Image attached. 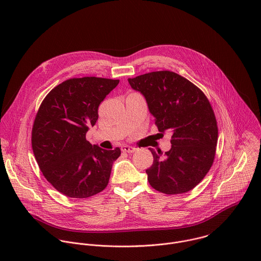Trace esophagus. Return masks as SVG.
Wrapping results in <instances>:
<instances>
[{"instance_id":"34e87169","label":"esophagus","mask_w":261,"mask_h":261,"mask_svg":"<svg viewBox=\"0 0 261 261\" xmlns=\"http://www.w3.org/2000/svg\"><path fill=\"white\" fill-rule=\"evenodd\" d=\"M122 151L125 152V153H134L136 151V148L133 147V146H130V145H123L122 146Z\"/></svg>"}]
</instances>
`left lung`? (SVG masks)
Returning a JSON list of instances; mask_svg holds the SVG:
<instances>
[{
    "label": "left lung",
    "instance_id": "obj_1",
    "mask_svg": "<svg viewBox=\"0 0 261 261\" xmlns=\"http://www.w3.org/2000/svg\"><path fill=\"white\" fill-rule=\"evenodd\" d=\"M128 82L145 98L158 130L172 133L168 152L150 148L154 162L145 170L148 182L169 195L192 190L208 172L216 154L218 127L210 101L195 85L171 71L145 73Z\"/></svg>",
    "mask_w": 261,
    "mask_h": 261
}]
</instances>
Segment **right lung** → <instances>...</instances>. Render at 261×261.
I'll use <instances>...</instances> for the list:
<instances>
[{"mask_svg":"<svg viewBox=\"0 0 261 261\" xmlns=\"http://www.w3.org/2000/svg\"><path fill=\"white\" fill-rule=\"evenodd\" d=\"M119 80L70 79L42 101L32 129V147L45 178L62 194L87 198L103 191L121 150L92 145L86 133L98 120V107Z\"/></svg>","mask_w":261,"mask_h":261,"instance_id":"right-lung-1","label":"right lung"}]
</instances>
